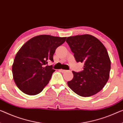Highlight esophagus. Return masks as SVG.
Wrapping results in <instances>:
<instances>
[{
	"mask_svg": "<svg viewBox=\"0 0 123 123\" xmlns=\"http://www.w3.org/2000/svg\"><path fill=\"white\" fill-rule=\"evenodd\" d=\"M60 71L62 73H65V72H67V71H68V70H63V69H60Z\"/></svg>",
	"mask_w": 123,
	"mask_h": 123,
	"instance_id": "esophagus-1",
	"label": "esophagus"
}]
</instances>
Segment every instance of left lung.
<instances>
[{
    "label": "left lung",
    "mask_w": 123,
    "mask_h": 123,
    "mask_svg": "<svg viewBox=\"0 0 123 123\" xmlns=\"http://www.w3.org/2000/svg\"><path fill=\"white\" fill-rule=\"evenodd\" d=\"M66 42L76 61L84 63L82 71H72L74 77L68 82V86L82 97L97 93L109 77L111 63L105 47L98 39L88 34L68 37Z\"/></svg>",
    "instance_id": "8db88e82"
}]
</instances>
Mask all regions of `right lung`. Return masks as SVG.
<instances>
[{
    "instance_id": "right-lung-1",
    "label": "right lung",
    "mask_w": 123,
    "mask_h": 123,
    "mask_svg": "<svg viewBox=\"0 0 123 123\" xmlns=\"http://www.w3.org/2000/svg\"><path fill=\"white\" fill-rule=\"evenodd\" d=\"M67 37L42 35L32 38L16 54L12 66L13 79L18 87L28 95H36L48 84L55 70L46 65L53 62L55 49Z\"/></svg>"
}]
</instances>
